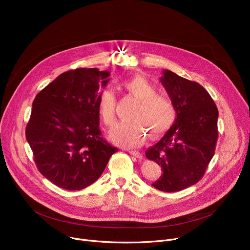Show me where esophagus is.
I'll return each mask as SVG.
<instances>
[{
    "label": "esophagus",
    "mask_w": 250,
    "mask_h": 250,
    "mask_svg": "<svg viewBox=\"0 0 250 250\" xmlns=\"http://www.w3.org/2000/svg\"><path fill=\"white\" fill-rule=\"evenodd\" d=\"M128 152H129V154H132L133 156H135V157H136V158H138V159H142V158H143V154H142V153H140L139 151H134V150H129Z\"/></svg>",
    "instance_id": "esophagus-1"
}]
</instances>
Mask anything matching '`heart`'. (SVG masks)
<instances>
[{"label": "heart", "mask_w": 250, "mask_h": 250, "mask_svg": "<svg viewBox=\"0 0 250 250\" xmlns=\"http://www.w3.org/2000/svg\"><path fill=\"white\" fill-rule=\"evenodd\" d=\"M124 89L139 100L132 123L117 124L109 134L110 140L122 147H137L146 140L147 129L154 138L160 137L173 125L176 108L167 94L160 93L146 78L136 76L123 82ZM116 97L114 91L105 88L97 99V110L102 122L111 126L115 122Z\"/></svg>", "instance_id": "heart-1"}]
</instances>
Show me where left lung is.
<instances>
[{"label": "left lung", "instance_id": "obj_1", "mask_svg": "<svg viewBox=\"0 0 250 250\" xmlns=\"http://www.w3.org/2000/svg\"><path fill=\"white\" fill-rule=\"evenodd\" d=\"M160 82L176 108L175 123L146 151L162 168L153 187L173 192L189 188L204 176L218 140V108L199 83L164 70Z\"/></svg>", "mask_w": 250, "mask_h": 250}]
</instances>
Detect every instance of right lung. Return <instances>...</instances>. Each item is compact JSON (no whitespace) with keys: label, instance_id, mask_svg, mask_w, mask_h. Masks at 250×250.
<instances>
[{"label":"right lung","instance_id":"right-lung-1","mask_svg":"<svg viewBox=\"0 0 250 250\" xmlns=\"http://www.w3.org/2000/svg\"><path fill=\"white\" fill-rule=\"evenodd\" d=\"M108 71L80 68L61 74L36 95L26 140L44 177L80 190L95 182L117 152L101 137L97 99Z\"/></svg>","mask_w":250,"mask_h":250}]
</instances>
